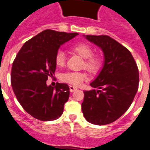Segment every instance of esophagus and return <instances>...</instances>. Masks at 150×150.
I'll use <instances>...</instances> for the list:
<instances>
[{
  "label": "esophagus",
  "mask_w": 150,
  "mask_h": 150,
  "mask_svg": "<svg viewBox=\"0 0 150 150\" xmlns=\"http://www.w3.org/2000/svg\"><path fill=\"white\" fill-rule=\"evenodd\" d=\"M78 90V88H77V87H74V86H72V85H69V91L70 92H74V91H75V90Z\"/></svg>",
  "instance_id": "esophagus-1"
}]
</instances>
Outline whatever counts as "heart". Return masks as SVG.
<instances>
[{
  "instance_id": "1",
  "label": "heart",
  "mask_w": 150,
  "mask_h": 150,
  "mask_svg": "<svg viewBox=\"0 0 150 150\" xmlns=\"http://www.w3.org/2000/svg\"><path fill=\"white\" fill-rule=\"evenodd\" d=\"M71 50L76 54L83 58L82 68L90 73H96L102 67V59L98 55L94 54L93 49L90 45L84 42H78L72 46ZM55 64L59 67H64L66 63L65 53L59 50L54 57ZM62 81L74 86H80L87 79V74L83 72H67L60 75Z\"/></svg>"
}]
</instances>
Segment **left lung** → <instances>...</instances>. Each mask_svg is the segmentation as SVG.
Masks as SVG:
<instances>
[{
    "instance_id": "1",
    "label": "left lung",
    "mask_w": 150,
    "mask_h": 150,
    "mask_svg": "<svg viewBox=\"0 0 150 150\" xmlns=\"http://www.w3.org/2000/svg\"><path fill=\"white\" fill-rule=\"evenodd\" d=\"M86 38L102 48L105 63L90 83L93 90L83 91L82 112L89 122L107 125L120 118L132 105L138 90V68L129 50L110 36L87 35Z\"/></svg>"
}]
</instances>
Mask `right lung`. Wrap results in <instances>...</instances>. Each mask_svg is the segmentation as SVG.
<instances>
[{"label": "right lung", "instance_id": "right-lung-1", "mask_svg": "<svg viewBox=\"0 0 150 150\" xmlns=\"http://www.w3.org/2000/svg\"><path fill=\"white\" fill-rule=\"evenodd\" d=\"M78 33L45 30L23 45L13 63L11 84L17 100L30 115L52 121L62 115L69 96L67 83L47 86L56 69L54 57L63 43Z\"/></svg>", "mask_w": 150, "mask_h": 150}]
</instances>
